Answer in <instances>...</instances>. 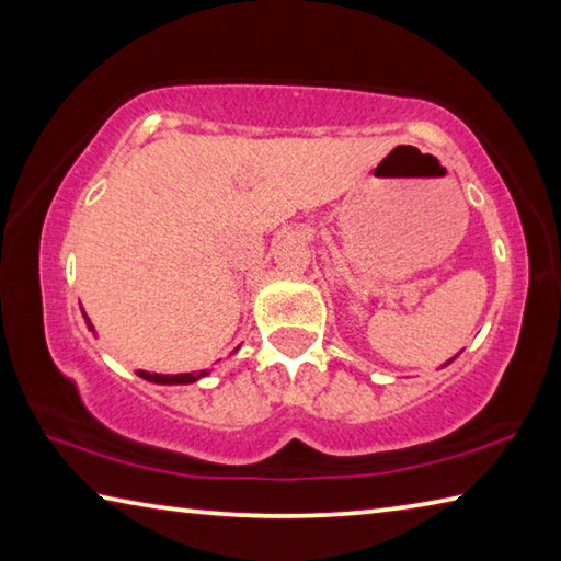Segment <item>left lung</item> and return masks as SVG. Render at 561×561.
Instances as JSON below:
<instances>
[{"label": "left lung", "mask_w": 561, "mask_h": 561, "mask_svg": "<svg viewBox=\"0 0 561 561\" xmlns=\"http://www.w3.org/2000/svg\"><path fill=\"white\" fill-rule=\"evenodd\" d=\"M453 358H455V356H453ZM453 358H450V360H448V364H453ZM448 364H445V366H448Z\"/></svg>", "instance_id": "1"}]
</instances>
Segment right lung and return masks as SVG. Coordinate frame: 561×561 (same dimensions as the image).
<instances>
[{
    "label": "right lung",
    "instance_id": "1",
    "mask_svg": "<svg viewBox=\"0 0 561 561\" xmlns=\"http://www.w3.org/2000/svg\"><path fill=\"white\" fill-rule=\"evenodd\" d=\"M83 319H87L89 329L93 331V324L87 317V311H83ZM210 371H193V374H148V371H138L140 378H146L150 383H160V386H185V383H195L201 381L203 376H207Z\"/></svg>",
    "mask_w": 561,
    "mask_h": 561
}]
</instances>
